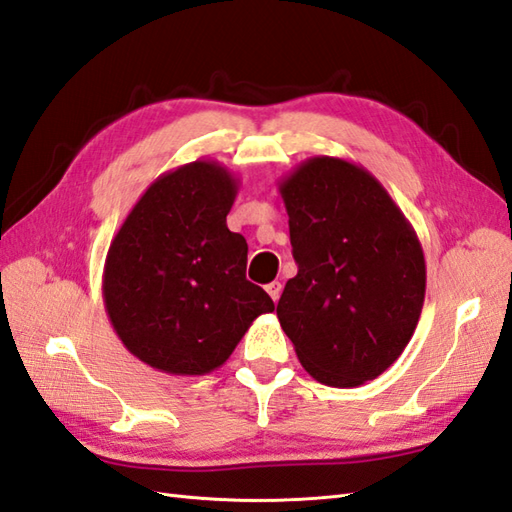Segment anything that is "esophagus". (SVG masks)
I'll return each mask as SVG.
<instances>
[{
    "label": "esophagus",
    "mask_w": 512,
    "mask_h": 512,
    "mask_svg": "<svg viewBox=\"0 0 512 512\" xmlns=\"http://www.w3.org/2000/svg\"><path fill=\"white\" fill-rule=\"evenodd\" d=\"M281 290H283V285H281L279 281H272V283H268V285H266V292L270 294V299H272V301H275V303L279 301V296H281Z\"/></svg>",
    "instance_id": "34e87169"
}]
</instances>
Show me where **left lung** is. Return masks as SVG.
I'll return each instance as SVG.
<instances>
[{
	"mask_svg": "<svg viewBox=\"0 0 512 512\" xmlns=\"http://www.w3.org/2000/svg\"><path fill=\"white\" fill-rule=\"evenodd\" d=\"M299 272L277 305L281 329L316 382L353 388L408 347L425 301V257L377 178L312 157L279 181Z\"/></svg>",
	"mask_w": 512,
	"mask_h": 512,
	"instance_id": "left-lung-1",
	"label": "left lung"
}]
</instances>
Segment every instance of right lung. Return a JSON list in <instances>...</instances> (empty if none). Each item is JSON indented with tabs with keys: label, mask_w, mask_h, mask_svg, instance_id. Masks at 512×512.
I'll return each instance as SVG.
<instances>
[{
	"label": "right lung",
	"mask_w": 512,
	"mask_h": 512,
	"mask_svg": "<svg viewBox=\"0 0 512 512\" xmlns=\"http://www.w3.org/2000/svg\"><path fill=\"white\" fill-rule=\"evenodd\" d=\"M240 189L211 159L161 174L130 209L104 261L102 296L124 347L168 375L216 371L261 314L275 310L246 281L248 246L227 227Z\"/></svg>",
	"instance_id": "right-lung-1"
}]
</instances>
